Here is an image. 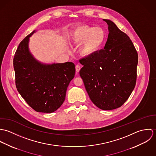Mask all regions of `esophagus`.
<instances>
[{
    "label": "esophagus",
    "mask_w": 156,
    "mask_h": 156,
    "mask_svg": "<svg viewBox=\"0 0 156 156\" xmlns=\"http://www.w3.org/2000/svg\"><path fill=\"white\" fill-rule=\"evenodd\" d=\"M80 70V66L79 65H76V72L79 73Z\"/></svg>",
    "instance_id": "1"
}]
</instances>
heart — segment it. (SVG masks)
Instances as JSON below:
<instances>
[{
	"instance_id": "heart-1",
	"label": "heart",
	"mask_w": 156,
	"mask_h": 156,
	"mask_svg": "<svg viewBox=\"0 0 156 156\" xmlns=\"http://www.w3.org/2000/svg\"><path fill=\"white\" fill-rule=\"evenodd\" d=\"M106 38V32L101 27L83 24L76 27L71 32L69 41L74 45L82 44L79 48L80 55L89 57L100 49Z\"/></svg>"
}]
</instances>
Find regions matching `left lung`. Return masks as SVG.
<instances>
[{
    "instance_id": "obj_1",
    "label": "left lung",
    "mask_w": 156,
    "mask_h": 156,
    "mask_svg": "<svg viewBox=\"0 0 156 156\" xmlns=\"http://www.w3.org/2000/svg\"><path fill=\"white\" fill-rule=\"evenodd\" d=\"M103 50L81 60L80 70L85 89L98 108L110 111L121 107L133 90L138 55L132 41L111 20Z\"/></svg>"
}]
</instances>
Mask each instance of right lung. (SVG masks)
<instances>
[{"label":"right lung","instance_id":"right-lung-1","mask_svg":"<svg viewBox=\"0 0 156 156\" xmlns=\"http://www.w3.org/2000/svg\"><path fill=\"white\" fill-rule=\"evenodd\" d=\"M22 41L14 55L13 64L17 90L35 111L52 113L63 104L67 88L75 75L73 62L48 64L38 61L29 50L30 37Z\"/></svg>","mask_w":156,"mask_h":156}]
</instances>
